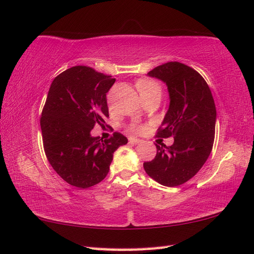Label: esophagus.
Listing matches in <instances>:
<instances>
[{"instance_id":"34e87169","label":"esophagus","mask_w":254,"mask_h":254,"mask_svg":"<svg viewBox=\"0 0 254 254\" xmlns=\"http://www.w3.org/2000/svg\"><path fill=\"white\" fill-rule=\"evenodd\" d=\"M128 141L131 144H139V143H141V140L140 139H137V138H135V137H128Z\"/></svg>"}]
</instances>
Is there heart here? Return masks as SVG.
I'll list each match as a JSON object with an SVG mask.
<instances>
[{"label": "heart", "instance_id": "heart-1", "mask_svg": "<svg viewBox=\"0 0 254 254\" xmlns=\"http://www.w3.org/2000/svg\"><path fill=\"white\" fill-rule=\"evenodd\" d=\"M136 88L139 93L140 97L144 95H148V94H154V93H161V87L159 85L156 81L150 80V79H140L136 82ZM132 129L134 132L140 133L143 132L145 127L143 126H133Z\"/></svg>", "mask_w": 254, "mask_h": 254}]
</instances>
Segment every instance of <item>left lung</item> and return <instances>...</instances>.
Wrapping results in <instances>:
<instances>
[{
    "instance_id": "1",
    "label": "left lung",
    "mask_w": 254,
    "mask_h": 254,
    "mask_svg": "<svg viewBox=\"0 0 254 254\" xmlns=\"http://www.w3.org/2000/svg\"><path fill=\"white\" fill-rule=\"evenodd\" d=\"M149 76L168 86L170 106L157 137H174L171 146L157 147L154 160L144 162L146 173L159 184L175 187L198 173L211 154L216 109L207 82L196 70L179 62L152 69Z\"/></svg>"
}]
</instances>
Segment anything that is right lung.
I'll return each instance as SVG.
<instances>
[{"mask_svg":"<svg viewBox=\"0 0 254 254\" xmlns=\"http://www.w3.org/2000/svg\"><path fill=\"white\" fill-rule=\"evenodd\" d=\"M115 81L91 67L74 66L52 82L40 120L43 147L52 168L70 185L88 188L102 182L114 152L127 143L118 132L104 140L91 135L109 117L106 95Z\"/></svg>","mask_w":254,"mask_h":254,"instance_id":"1","label":"right lung"}]
</instances>
